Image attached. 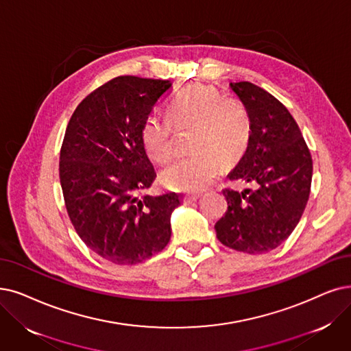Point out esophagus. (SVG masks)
I'll list each match as a JSON object with an SVG mask.
<instances>
[{"label":"esophagus","mask_w":351,"mask_h":351,"mask_svg":"<svg viewBox=\"0 0 351 351\" xmlns=\"http://www.w3.org/2000/svg\"><path fill=\"white\" fill-rule=\"evenodd\" d=\"M199 199H200V194H186V195H184V202H186V203L197 202Z\"/></svg>","instance_id":"34e87169"}]
</instances>
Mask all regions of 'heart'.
<instances>
[{
    "label": "heart",
    "instance_id": "heart-1",
    "mask_svg": "<svg viewBox=\"0 0 351 351\" xmlns=\"http://www.w3.org/2000/svg\"><path fill=\"white\" fill-rule=\"evenodd\" d=\"M168 114L176 128L194 127L191 151L161 173V183L170 190L199 193L217 178L221 162L241 156L249 139V118L241 104L221 99L212 86L193 85L180 90L168 104ZM173 123L158 115L145 118L141 143L147 156L158 164L173 158Z\"/></svg>",
    "mask_w": 351,
    "mask_h": 351
}]
</instances>
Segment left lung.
Listing matches in <instances>:
<instances>
[{"instance_id":"left-lung-1","label":"left lung","mask_w":351,"mask_h":351,"mask_svg":"<svg viewBox=\"0 0 351 351\" xmlns=\"http://www.w3.org/2000/svg\"><path fill=\"white\" fill-rule=\"evenodd\" d=\"M249 118L246 151L228 174L252 189H226L217 239L246 254H265L293 232L311 190L313 160L295 119L271 93L250 82L230 83Z\"/></svg>"}]
</instances>
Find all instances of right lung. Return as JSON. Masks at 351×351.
<instances>
[{
	"label": "right lung",
	"instance_id": "obj_1",
	"mask_svg": "<svg viewBox=\"0 0 351 351\" xmlns=\"http://www.w3.org/2000/svg\"><path fill=\"white\" fill-rule=\"evenodd\" d=\"M170 80L119 76L83 99L66 128L60 184L70 220L85 245L117 265L161 252L171 237L180 194L145 191L157 174L141 127Z\"/></svg>",
	"mask_w": 351,
	"mask_h": 351
}]
</instances>
